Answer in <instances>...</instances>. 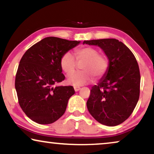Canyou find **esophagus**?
Returning a JSON list of instances; mask_svg holds the SVG:
<instances>
[{"instance_id": "1", "label": "esophagus", "mask_w": 154, "mask_h": 154, "mask_svg": "<svg viewBox=\"0 0 154 154\" xmlns=\"http://www.w3.org/2000/svg\"><path fill=\"white\" fill-rule=\"evenodd\" d=\"M73 88H74V90H75V92H78L80 89H81V88L77 87V86H74V87H73Z\"/></svg>"}]
</instances>
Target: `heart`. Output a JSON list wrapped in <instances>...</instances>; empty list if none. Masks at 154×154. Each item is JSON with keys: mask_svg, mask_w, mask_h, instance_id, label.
Segmentation results:
<instances>
[{"mask_svg": "<svg viewBox=\"0 0 154 154\" xmlns=\"http://www.w3.org/2000/svg\"><path fill=\"white\" fill-rule=\"evenodd\" d=\"M74 54L77 61L84 62L81 64L82 71L73 73L67 78V83L74 86H81L90 83L93 79H100L106 73L109 66L106 57L99 54L95 48L83 47L75 50ZM60 66L66 74H70L75 70V60L70 52L63 54L60 60Z\"/></svg>", "mask_w": 154, "mask_h": 154, "instance_id": "obj_1", "label": "heart"}]
</instances>
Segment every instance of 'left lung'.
<instances>
[{"instance_id": "obj_1", "label": "left lung", "mask_w": 154, "mask_h": 154, "mask_svg": "<svg viewBox=\"0 0 154 154\" xmlns=\"http://www.w3.org/2000/svg\"><path fill=\"white\" fill-rule=\"evenodd\" d=\"M85 43L100 47L109 60L106 73L90 90L88 111L101 124L119 125L132 114L140 97V73L135 57L115 38L84 41Z\"/></svg>"}]
</instances>
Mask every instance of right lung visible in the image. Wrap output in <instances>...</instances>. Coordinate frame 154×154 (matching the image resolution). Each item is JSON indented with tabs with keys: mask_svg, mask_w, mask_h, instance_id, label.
Instances as JSON below:
<instances>
[{
	"mask_svg": "<svg viewBox=\"0 0 154 154\" xmlns=\"http://www.w3.org/2000/svg\"><path fill=\"white\" fill-rule=\"evenodd\" d=\"M81 41L57 37L42 39L26 50L15 77L19 104L29 119L39 124L54 123L64 114L72 86H56L65 79L60 60Z\"/></svg>",
	"mask_w": 154,
	"mask_h": 154,
	"instance_id": "obj_1",
	"label": "right lung"
}]
</instances>
